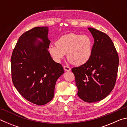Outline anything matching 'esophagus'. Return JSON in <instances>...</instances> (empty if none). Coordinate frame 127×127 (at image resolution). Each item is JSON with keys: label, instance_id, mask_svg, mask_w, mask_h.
<instances>
[{"label": "esophagus", "instance_id": "34e87169", "mask_svg": "<svg viewBox=\"0 0 127 127\" xmlns=\"http://www.w3.org/2000/svg\"><path fill=\"white\" fill-rule=\"evenodd\" d=\"M64 69L65 70V71H70L71 70V68H70L69 66H64Z\"/></svg>", "mask_w": 127, "mask_h": 127}]
</instances>
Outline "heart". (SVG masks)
Here are the masks:
<instances>
[{
    "label": "heart",
    "mask_w": 127,
    "mask_h": 127,
    "mask_svg": "<svg viewBox=\"0 0 127 127\" xmlns=\"http://www.w3.org/2000/svg\"><path fill=\"white\" fill-rule=\"evenodd\" d=\"M92 42L89 36L70 33L60 37L56 45H51L49 53L56 62H61L67 54V58L72 64L81 65L89 61L92 54Z\"/></svg>",
    "instance_id": "obj_1"
}]
</instances>
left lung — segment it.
Returning <instances> with one entry per match:
<instances>
[{
  "label": "left lung",
  "instance_id": "8db88e82",
  "mask_svg": "<svg viewBox=\"0 0 127 127\" xmlns=\"http://www.w3.org/2000/svg\"><path fill=\"white\" fill-rule=\"evenodd\" d=\"M94 38L89 61L72 71L76 79L77 95L87 102L104 99L114 87L119 57L112 40L106 33L88 28Z\"/></svg>",
  "mask_w": 127,
  "mask_h": 127
}]
</instances>
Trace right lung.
Returning a JSON list of instances; mask_svg holds the SVG:
<instances>
[{
    "mask_svg": "<svg viewBox=\"0 0 127 127\" xmlns=\"http://www.w3.org/2000/svg\"><path fill=\"white\" fill-rule=\"evenodd\" d=\"M48 27H36L23 33L10 60L14 87L25 98L37 105L53 99L56 82L64 73L63 66L53 61L48 50Z\"/></svg>",
    "mask_w": 127,
    "mask_h": 127,
    "instance_id": "obj_1",
    "label": "right lung"
}]
</instances>
